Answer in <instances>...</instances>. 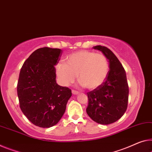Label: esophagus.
<instances>
[{"mask_svg":"<svg viewBox=\"0 0 152 152\" xmlns=\"http://www.w3.org/2000/svg\"><path fill=\"white\" fill-rule=\"evenodd\" d=\"M72 93H73V94H75V95H77V94H78L79 92H78V91H76V90H72Z\"/></svg>","mask_w":152,"mask_h":152,"instance_id":"esophagus-1","label":"esophagus"}]
</instances>
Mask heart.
<instances>
[{"instance_id":"1","label":"heart","mask_w":152,"mask_h":152,"mask_svg":"<svg viewBox=\"0 0 152 152\" xmlns=\"http://www.w3.org/2000/svg\"><path fill=\"white\" fill-rule=\"evenodd\" d=\"M57 76L63 85L73 83L78 75L79 81L88 89L102 85L109 73V62L102 53L81 50L70 54L64 62L56 66Z\"/></svg>"}]
</instances>
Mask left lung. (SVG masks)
Returning <instances> with one entry per match:
<instances>
[{
  "instance_id": "1",
  "label": "left lung",
  "mask_w": 152,
  "mask_h": 152,
  "mask_svg": "<svg viewBox=\"0 0 152 152\" xmlns=\"http://www.w3.org/2000/svg\"><path fill=\"white\" fill-rule=\"evenodd\" d=\"M93 48L103 53L110 69L104 83L87 93L86 112L94 122L107 125L118 120L126 111L129 88L125 70L115 55L104 46Z\"/></svg>"
}]
</instances>
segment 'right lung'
I'll list each match as a JSON object with an SVG mask.
<instances>
[{
  "instance_id": "right-lung-1",
  "label": "right lung",
  "mask_w": 152,
  "mask_h": 152,
  "mask_svg": "<svg viewBox=\"0 0 152 152\" xmlns=\"http://www.w3.org/2000/svg\"><path fill=\"white\" fill-rule=\"evenodd\" d=\"M62 50L39 48L30 56L20 70L17 86L20 107L24 115L37 126L50 128L64 113L71 90L58 85L56 69Z\"/></svg>"
}]
</instances>
